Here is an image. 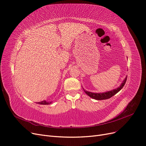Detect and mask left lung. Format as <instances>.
Returning a JSON list of instances; mask_svg holds the SVG:
<instances>
[{
  "label": "left lung",
  "mask_w": 146,
  "mask_h": 146,
  "mask_svg": "<svg viewBox=\"0 0 146 146\" xmlns=\"http://www.w3.org/2000/svg\"><path fill=\"white\" fill-rule=\"evenodd\" d=\"M126 79H127V76H126L125 79L123 80L122 82V84H120V85L115 89V90H113L111 91H106L104 92H100V93H94V92H89L87 91H85L84 89L83 88V90L84 92L88 95L89 97H90L91 98L97 100H106V99H109L111 97H112L113 96H115V94H116L118 92H119L120 90H122V88L124 86Z\"/></svg>",
  "instance_id": "left-lung-1"
}]
</instances>
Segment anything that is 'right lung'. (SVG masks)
Here are the masks:
<instances>
[{
	"label": "right lung",
	"mask_w": 146,
	"mask_h": 146,
	"mask_svg": "<svg viewBox=\"0 0 146 146\" xmlns=\"http://www.w3.org/2000/svg\"><path fill=\"white\" fill-rule=\"evenodd\" d=\"M52 103V101H46L45 100L40 101V102H38L37 103V104H43V105H48L51 104Z\"/></svg>",
	"instance_id": "add662e5"
}]
</instances>
